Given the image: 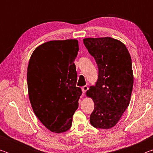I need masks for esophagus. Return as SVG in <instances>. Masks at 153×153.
Here are the masks:
<instances>
[{
  "label": "esophagus",
  "instance_id": "esophagus-1",
  "mask_svg": "<svg viewBox=\"0 0 153 153\" xmlns=\"http://www.w3.org/2000/svg\"><path fill=\"white\" fill-rule=\"evenodd\" d=\"M88 90V86H84L82 87V91L83 93L86 92Z\"/></svg>",
  "mask_w": 153,
  "mask_h": 153
}]
</instances>
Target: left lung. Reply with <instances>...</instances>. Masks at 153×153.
<instances>
[{
    "mask_svg": "<svg viewBox=\"0 0 153 153\" xmlns=\"http://www.w3.org/2000/svg\"><path fill=\"white\" fill-rule=\"evenodd\" d=\"M98 68L95 86L86 92L94 101L90 122L97 128L115 126L129 106L134 84L132 63L126 45L111 37L84 38Z\"/></svg>",
    "mask_w": 153,
    "mask_h": 153,
    "instance_id": "obj_1",
    "label": "left lung"
}]
</instances>
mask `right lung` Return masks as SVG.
Returning a JSON list of instances; mask_svg holds the SVG:
<instances>
[{
    "instance_id": "obj_1",
    "label": "right lung",
    "mask_w": 153,
    "mask_h": 153,
    "mask_svg": "<svg viewBox=\"0 0 153 153\" xmlns=\"http://www.w3.org/2000/svg\"><path fill=\"white\" fill-rule=\"evenodd\" d=\"M79 51L76 39L51 40L38 46L30 56L27 82L33 113L55 133L71 128L81 88L76 87L74 64Z\"/></svg>"
}]
</instances>
